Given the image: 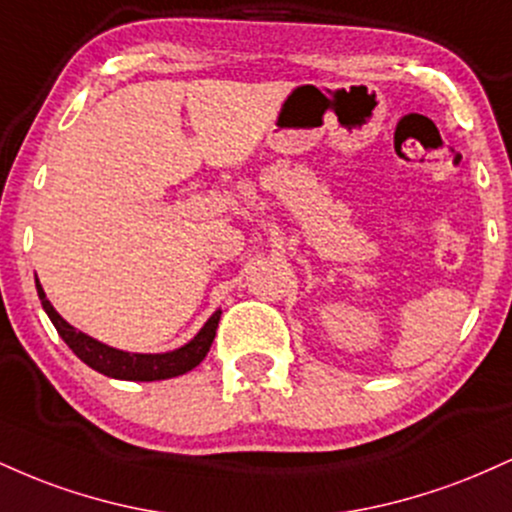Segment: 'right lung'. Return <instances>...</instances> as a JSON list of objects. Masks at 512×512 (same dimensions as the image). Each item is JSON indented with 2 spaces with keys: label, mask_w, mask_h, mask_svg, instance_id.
I'll return each mask as SVG.
<instances>
[{
  "label": "right lung",
  "mask_w": 512,
  "mask_h": 512,
  "mask_svg": "<svg viewBox=\"0 0 512 512\" xmlns=\"http://www.w3.org/2000/svg\"><path fill=\"white\" fill-rule=\"evenodd\" d=\"M35 289H38V298L40 303H43V310L48 313L57 334L64 339V344H67L86 366H91L93 370H98V373L115 380L151 383V380H168L187 373V370L199 366V363L204 361V356L209 354L211 342H214L216 337V327H219L221 320V310H216V313L204 322L202 330H199L185 346H180V349L166 351V354H129V351L113 349V346L98 342V339L88 337V334L79 332L76 327L69 325V322L52 308V303L48 301V296H45L38 279H35Z\"/></svg>",
  "instance_id": "obj_1"
}]
</instances>
